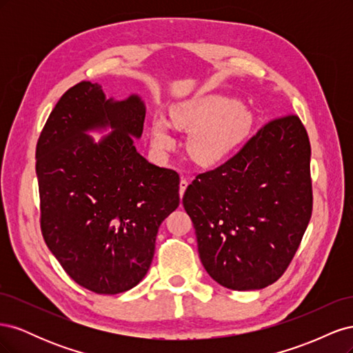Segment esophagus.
Listing matches in <instances>:
<instances>
[{"label": "esophagus", "instance_id": "obj_1", "mask_svg": "<svg viewBox=\"0 0 353 353\" xmlns=\"http://www.w3.org/2000/svg\"><path fill=\"white\" fill-rule=\"evenodd\" d=\"M187 187H188V181L185 178H181V181H179V196L181 197L184 196Z\"/></svg>", "mask_w": 353, "mask_h": 353}]
</instances>
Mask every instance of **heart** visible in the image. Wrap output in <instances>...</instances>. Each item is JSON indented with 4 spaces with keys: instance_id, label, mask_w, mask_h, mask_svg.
<instances>
[{
    "instance_id": "obj_1",
    "label": "heart",
    "mask_w": 353,
    "mask_h": 353,
    "mask_svg": "<svg viewBox=\"0 0 353 353\" xmlns=\"http://www.w3.org/2000/svg\"><path fill=\"white\" fill-rule=\"evenodd\" d=\"M170 121L191 131L188 150L203 166H215L227 160L249 137L253 113L239 100L221 94H205L179 101L170 108ZM152 141L157 148L174 144L172 125L162 116L150 123Z\"/></svg>"
}]
</instances>
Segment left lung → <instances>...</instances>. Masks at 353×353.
I'll use <instances>...</instances> for the list:
<instances>
[{
  "mask_svg": "<svg viewBox=\"0 0 353 353\" xmlns=\"http://www.w3.org/2000/svg\"><path fill=\"white\" fill-rule=\"evenodd\" d=\"M311 144L301 119L266 123L183 197L200 261L230 290H259L287 270L312 213Z\"/></svg>",
  "mask_w": 353,
  "mask_h": 353,
  "instance_id": "left-lung-1",
  "label": "left lung"
}]
</instances>
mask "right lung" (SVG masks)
<instances>
[{"label":"right lung","instance_id":"right-lung-1","mask_svg":"<svg viewBox=\"0 0 353 353\" xmlns=\"http://www.w3.org/2000/svg\"><path fill=\"white\" fill-rule=\"evenodd\" d=\"M145 105L105 99L83 81L61 95L37 144L41 231L73 281L99 294L140 283L160 223L179 205V176L135 148ZM112 129L97 143L91 130Z\"/></svg>","mask_w":353,"mask_h":353}]
</instances>
